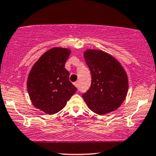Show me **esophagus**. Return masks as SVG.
<instances>
[{"mask_svg":"<svg viewBox=\"0 0 156 156\" xmlns=\"http://www.w3.org/2000/svg\"><path fill=\"white\" fill-rule=\"evenodd\" d=\"M73 84H74V86L76 87V88H78V82H75Z\"/></svg>","mask_w":156,"mask_h":156,"instance_id":"1","label":"esophagus"}]
</instances>
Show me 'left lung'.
<instances>
[{"label": "left lung", "mask_w": 156, "mask_h": 156, "mask_svg": "<svg viewBox=\"0 0 156 156\" xmlns=\"http://www.w3.org/2000/svg\"><path fill=\"white\" fill-rule=\"evenodd\" d=\"M84 58L92 78L90 88L82 95L85 102L98 115L115 111L128 93V79L123 66L110 54L99 50H87Z\"/></svg>", "instance_id": "8db88e82"}]
</instances>
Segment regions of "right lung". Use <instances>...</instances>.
<instances>
[{"instance_id":"1","label":"right lung","mask_w":156,"mask_h":156,"mask_svg":"<svg viewBox=\"0 0 156 156\" xmlns=\"http://www.w3.org/2000/svg\"><path fill=\"white\" fill-rule=\"evenodd\" d=\"M70 50L53 48L43 53L29 73L27 88L33 105L47 114L61 111L77 88L65 64Z\"/></svg>"}]
</instances>
